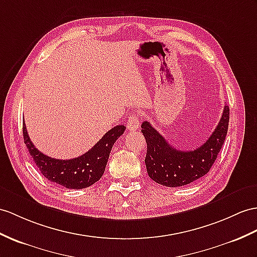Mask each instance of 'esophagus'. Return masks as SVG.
<instances>
[{
  "label": "esophagus",
  "mask_w": 257,
  "mask_h": 257,
  "mask_svg": "<svg viewBox=\"0 0 257 257\" xmlns=\"http://www.w3.org/2000/svg\"><path fill=\"white\" fill-rule=\"evenodd\" d=\"M141 120H142L141 114L133 113L132 115L128 117V120H127V124H126L127 130L128 131H133V132H134V131H136V130H139Z\"/></svg>",
  "instance_id": "34e87169"
}]
</instances>
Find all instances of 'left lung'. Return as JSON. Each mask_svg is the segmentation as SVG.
I'll list each match as a JSON object with an SVG mask.
<instances>
[{
    "instance_id": "1",
    "label": "left lung",
    "mask_w": 257,
    "mask_h": 257,
    "mask_svg": "<svg viewBox=\"0 0 257 257\" xmlns=\"http://www.w3.org/2000/svg\"><path fill=\"white\" fill-rule=\"evenodd\" d=\"M229 107L224 105L220 121L209 139L194 150H178L170 146L149 122L142 124L147 143L145 164L150 179L161 185L178 187L190 184L207 173L223 145L228 132Z\"/></svg>"
}]
</instances>
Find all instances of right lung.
Segmentation results:
<instances>
[{
  "mask_svg": "<svg viewBox=\"0 0 257 257\" xmlns=\"http://www.w3.org/2000/svg\"><path fill=\"white\" fill-rule=\"evenodd\" d=\"M124 131V125H116L84 155L77 158L61 160L39 152L29 139L25 122L23 124L24 142L43 177L51 182L73 190L85 189L100 180L107 166L112 146Z\"/></svg>",
  "mask_w": 257,
  "mask_h": 257,
  "instance_id": "1",
  "label": "right lung"
}]
</instances>
